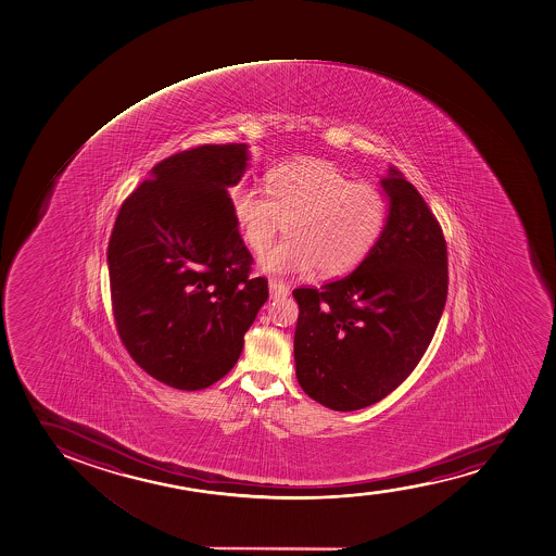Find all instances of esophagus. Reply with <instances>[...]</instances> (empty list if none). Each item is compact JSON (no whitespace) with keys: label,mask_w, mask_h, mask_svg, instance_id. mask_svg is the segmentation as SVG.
Here are the masks:
<instances>
[{"label":"esophagus","mask_w":556,"mask_h":556,"mask_svg":"<svg viewBox=\"0 0 556 556\" xmlns=\"http://www.w3.org/2000/svg\"><path fill=\"white\" fill-rule=\"evenodd\" d=\"M269 288V298L271 300H277V298H287L288 295V287L287 285H282L281 281H275V279H271V281L268 282Z\"/></svg>","instance_id":"obj_1"}]
</instances>
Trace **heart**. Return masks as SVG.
I'll return each instance as SVG.
<instances>
[{"instance_id": "b5f03b06", "label": "heart", "mask_w": 556, "mask_h": 556, "mask_svg": "<svg viewBox=\"0 0 556 556\" xmlns=\"http://www.w3.org/2000/svg\"><path fill=\"white\" fill-rule=\"evenodd\" d=\"M263 188L240 185L232 211L243 240L255 253L266 250L277 232L288 237L258 258L269 275H303L318 268L342 275L363 263L381 237L388 218L387 195L368 181L327 161L306 159L287 164Z\"/></svg>"}]
</instances>
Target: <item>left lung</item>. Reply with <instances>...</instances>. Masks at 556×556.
Segmentation results:
<instances>
[{"label":"left lung","instance_id":"1","mask_svg":"<svg viewBox=\"0 0 556 556\" xmlns=\"http://www.w3.org/2000/svg\"><path fill=\"white\" fill-rule=\"evenodd\" d=\"M388 218L355 271L295 288V377L331 410L384 400L418 366L447 300V248L421 193L395 168L381 177Z\"/></svg>","mask_w":556,"mask_h":556}]
</instances>
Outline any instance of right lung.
<instances>
[{
	"label": "right lung",
	"instance_id": "right-lung-1",
	"mask_svg": "<svg viewBox=\"0 0 556 556\" xmlns=\"http://www.w3.org/2000/svg\"><path fill=\"white\" fill-rule=\"evenodd\" d=\"M250 146H200L153 166L124 201L106 263L118 334L132 361L177 390H203L231 371L268 281L238 232L229 190Z\"/></svg>",
	"mask_w": 556,
	"mask_h": 556
}]
</instances>
